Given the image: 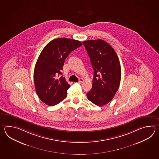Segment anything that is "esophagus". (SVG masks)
I'll return each mask as SVG.
<instances>
[{
  "instance_id": "1",
  "label": "esophagus",
  "mask_w": 159,
  "mask_h": 159,
  "mask_svg": "<svg viewBox=\"0 0 159 159\" xmlns=\"http://www.w3.org/2000/svg\"><path fill=\"white\" fill-rule=\"evenodd\" d=\"M80 84H82L83 82H84V80L82 79V78H80V80H79V82H78Z\"/></svg>"
}]
</instances>
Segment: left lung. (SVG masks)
Segmentation results:
<instances>
[{
	"instance_id": "left-lung-1",
	"label": "left lung",
	"mask_w": 159,
	"mask_h": 159,
	"mask_svg": "<svg viewBox=\"0 0 159 159\" xmlns=\"http://www.w3.org/2000/svg\"><path fill=\"white\" fill-rule=\"evenodd\" d=\"M94 70L92 89L88 99L97 106L107 104L118 91L121 68L118 56L110 44L101 39L83 42Z\"/></svg>"
}]
</instances>
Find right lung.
<instances>
[{
    "label": "right lung",
    "mask_w": 159,
    "mask_h": 159,
    "mask_svg": "<svg viewBox=\"0 0 159 159\" xmlns=\"http://www.w3.org/2000/svg\"><path fill=\"white\" fill-rule=\"evenodd\" d=\"M80 41L58 38L50 41L44 48L37 59L34 70L36 91L41 101L53 106L67 97L70 85L62 75L65 60L70 52L81 47Z\"/></svg>",
    "instance_id": "obj_1"
}]
</instances>
